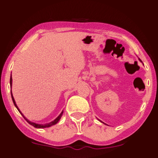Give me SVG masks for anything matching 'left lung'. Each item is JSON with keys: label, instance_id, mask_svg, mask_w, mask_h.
<instances>
[{"label": "left lung", "instance_id": "8db88e82", "mask_svg": "<svg viewBox=\"0 0 158 158\" xmlns=\"http://www.w3.org/2000/svg\"><path fill=\"white\" fill-rule=\"evenodd\" d=\"M139 61H141V60H140V59H139Z\"/></svg>", "mask_w": 158, "mask_h": 158}]
</instances>
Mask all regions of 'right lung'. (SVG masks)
<instances>
[{
  "label": "right lung",
  "mask_w": 158,
  "mask_h": 158,
  "mask_svg": "<svg viewBox=\"0 0 158 158\" xmlns=\"http://www.w3.org/2000/svg\"><path fill=\"white\" fill-rule=\"evenodd\" d=\"M11 85H12V78H11V77H10V87H11ZM11 98H12V101H13V102H14V106H15L16 108H17V110H18L19 111V113L22 114V116L23 117V118H24L25 120H26V121L27 122V123H29V124H30V125L33 126L34 127L37 128H47V127H51V126H53V125H54V124H56V123L59 121V119H61V116H62V114H63V113H64V111H62L61 113V114H60L59 115L58 117H57L54 120V121L51 122H50V123H48V124H36V123L31 122H30V120H28L27 118H25V117L23 115V114H22L21 112L20 111L19 108H18V106H17V105L16 104L15 100H14V97H13L12 93H11Z\"/></svg>",
  "instance_id": "add662e5"
}]
</instances>
